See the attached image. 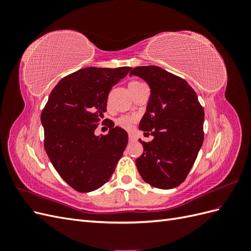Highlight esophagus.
<instances>
[{
  "label": "esophagus",
  "instance_id": "esophagus-1",
  "mask_svg": "<svg viewBox=\"0 0 251 251\" xmlns=\"http://www.w3.org/2000/svg\"><path fill=\"white\" fill-rule=\"evenodd\" d=\"M128 139H130V141H135L136 140V136L132 133H128Z\"/></svg>",
  "mask_w": 251,
  "mask_h": 251
}]
</instances>
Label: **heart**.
<instances>
[{
    "label": "heart",
    "mask_w": 251,
    "mask_h": 251,
    "mask_svg": "<svg viewBox=\"0 0 251 251\" xmlns=\"http://www.w3.org/2000/svg\"><path fill=\"white\" fill-rule=\"evenodd\" d=\"M137 83H140V81H132L128 86L137 85ZM135 123H136V117L128 116V115H123L118 117L116 120V125L121 128H125V130H131V128L134 126Z\"/></svg>",
    "instance_id": "b5f03b06"
}]
</instances>
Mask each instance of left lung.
I'll return each instance as SVG.
<instances>
[{
    "instance_id": "obj_1",
    "label": "left lung",
    "mask_w": 251,
    "mask_h": 251,
    "mask_svg": "<svg viewBox=\"0 0 251 251\" xmlns=\"http://www.w3.org/2000/svg\"><path fill=\"white\" fill-rule=\"evenodd\" d=\"M146 80L151 96L139 128L154 136L139 140L142 155L136 165L151 186L171 189L183 182L204 139V110L187 81L157 66L136 67L130 72Z\"/></svg>"
}]
</instances>
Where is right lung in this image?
I'll list each match as a JSON object with an SVG mask.
<instances>
[{
  "label": "right lung",
  "instance_id": "1",
  "mask_svg": "<svg viewBox=\"0 0 251 251\" xmlns=\"http://www.w3.org/2000/svg\"><path fill=\"white\" fill-rule=\"evenodd\" d=\"M130 67L83 68L58 81L42 111L44 147L59 176L75 191L89 193L108 182L127 144L124 128L103 119L112 87ZM100 122L107 135L95 136Z\"/></svg>",
  "mask_w": 251,
  "mask_h": 251
}]
</instances>
